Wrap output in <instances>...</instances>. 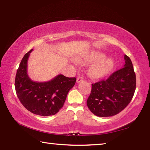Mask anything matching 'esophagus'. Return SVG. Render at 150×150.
<instances>
[{
    "mask_svg": "<svg viewBox=\"0 0 150 150\" xmlns=\"http://www.w3.org/2000/svg\"><path fill=\"white\" fill-rule=\"evenodd\" d=\"M83 80V78L82 77H77V83H79L80 82H82Z\"/></svg>",
    "mask_w": 150,
    "mask_h": 150,
    "instance_id": "obj_1",
    "label": "esophagus"
}]
</instances>
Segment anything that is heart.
<instances>
[{"mask_svg":"<svg viewBox=\"0 0 150 150\" xmlns=\"http://www.w3.org/2000/svg\"><path fill=\"white\" fill-rule=\"evenodd\" d=\"M105 55L100 52H92L84 57L86 62L92 63L88 68V74L93 78H101L108 75L114 67V62L111 58H104Z\"/></svg>","mask_w":150,"mask_h":150,"instance_id":"obj_1","label":"heart"}]
</instances>
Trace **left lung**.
I'll return each instance as SVG.
<instances>
[{"instance_id": "left-lung-1", "label": "left lung", "mask_w": 150, "mask_h": 150, "mask_svg": "<svg viewBox=\"0 0 150 150\" xmlns=\"http://www.w3.org/2000/svg\"><path fill=\"white\" fill-rule=\"evenodd\" d=\"M125 63L106 80L92 84L87 100L89 110L99 117L117 115L125 108L136 90V74L131 59L124 55Z\"/></svg>"}]
</instances>
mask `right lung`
I'll return each instance as SVG.
<instances>
[{"instance_id": "right-lung-1", "label": "right lung", "mask_w": 150, "mask_h": 150, "mask_svg": "<svg viewBox=\"0 0 150 150\" xmlns=\"http://www.w3.org/2000/svg\"><path fill=\"white\" fill-rule=\"evenodd\" d=\"M32 50L24 55L17 70L15 78L17 96L22 105L35 115H54L63 107L76 78L58 75L46 82L32 81L28 74V61Z\"/></svg>"}]
</instances>
